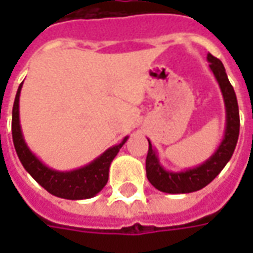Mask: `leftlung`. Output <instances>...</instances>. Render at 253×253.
<instances>
[{"mask_svg": "<svg viewBox=\"0 0 253 253\" xmlns=\"http://www.w3.org/2000/svg\"><path fill=\"white\" fill-rule=\"evenodd\" d=\"M207 62L215 77L218 86L222 93L225 104V132L219 146L215 152L202 164L194 168L184 170H168L160 163L157 150L152 146L149 141L148 157H146V176L150 184L161 192L167 194H188L194 191L202 190L209 183H211L218 173L223 169L232 159L234 149L237 145L240 132V115L237 97L233 86L229 83V78L225 72L222 62L218 58L207 54Z\"/></svg>", "mask_w": 253, "mask_h": 253, "instance_id": "1", "label": "left lung"}]
</instances>
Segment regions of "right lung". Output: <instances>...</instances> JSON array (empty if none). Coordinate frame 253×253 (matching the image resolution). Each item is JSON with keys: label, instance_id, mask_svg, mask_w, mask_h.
<instances>
[{"label": "right lung", "instance_id": "right-lung-1", "mask_svg": "<svg viewBox=\"0 0 253 253\" xmlns=\"http://www.w3.org/2000/svg\"><path fill=\"white\" fill-rule=\"evenodd\" d=\"M23 83L20 84L14 97L12 111V137L16 153L24 167V169L52 195L70 201L89 199L99 194L108 181V172L112 160L119 153L121 148L126 143L128 135L122 139L121 143L114 145L96 157L89 164L72 170H57L50 168L35 153H32L27 145L20 125V93Z\"/></svg>", "mask_w": 253, "mask_h": 253}]
</instances>
